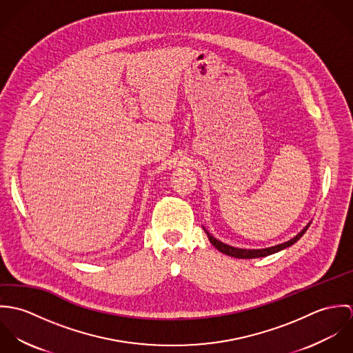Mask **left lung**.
Here are the masks:
<instances>
[{"mask_svg":"<svg viewBox=\"0 0 353 353\" xmlns=\"http://www.w3.org/2000/svg\"><path fill=\"white\" fill-rule=\"evenodd\" d=\"M310 224H311V221H308V224L303 228L302 231H301L299 234H296L294 238H291L290 241H287V242H284V243H280V245H276V246H272V248H265V249H241V248H234V246H231V245H227V243H224V242L216 239L208 230H205V227H203V231H205V234L208 235V239L210 241V243H212L219 252H223V254H227V255H230V256L241 258V259H252V258L268 256V255H270V254L281 252V250H284V249H287V248L295 245V243L302 238L303 235H304V232L308 230Z\"/></svg>","mask_w":353,"mask_h":353,"instance_id":"left-lung-1","label":"left lung"}]
</instances>
